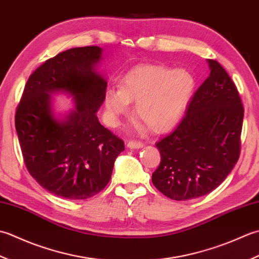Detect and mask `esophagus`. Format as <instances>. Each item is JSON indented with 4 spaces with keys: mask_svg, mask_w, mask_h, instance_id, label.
I'll return each mask as SVG.
<instances>
[{
    "mask_svg": "<svg viewBox=\"0 0 259 259\" xmlns=\"http://www.w3.org/2000/svg\"><path fill=\"white\" fill-rule=\"evenodd\" d=\"M126 145H127L128 149H141V147H143V143L137 141H128Z\"/></svg>",
    "mask_w": 259,
    "mask_h": 259,
    "instance_id": "34e87169",
    "label": "esophagus"
}]
</instances>
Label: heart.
<instances>
[{
	"mask_svg": "<svg viewBox=\"0 0 259 259\" xmlns=\"http://www.w3.org/2000/svg\"><path fill=\"white\" fill-rule=\"evenodd\" d=\"M194 88L196 79L187 69L145 65L126 73L119 89H107L104 103L112 125L128 113L130 103H136V117L159 134L178 123Z\"/></svg>",
	"mask_w": 259,
	"mask_h": 259,
	"instance_id": "1",
	"label": "heart"
}]
</instances>
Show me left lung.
<instances>
[{
  "label": "left lung",
  "mask_w": 259,
  "mask_h": 259,
  "mask_svg": "<svg viewBox=\"0 0 259 259\" xmlns=\"http://www.w3.org/2000/svg\"><path fill=\"white\" fill-rule=\"evenodd\" d=\"M210 75L171 134L155 144L161 163L152 182L164 196L186 201L213 191L238 161L244 108L223 66L207 60Z\"/></svg>",
  "instance_id": "1"
}]
</instances>
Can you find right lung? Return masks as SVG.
Listing matches in <instances>:
<instances>
[{"label":"right lung","instance_id":"1","mask_svg":"<svg viewBox=\"0 0 259 259\" xmlns=\"http://www.w3.org/2000/svg\"><path fill=\"white\" fill-rule=\"evenodd\" d=\"M99 47L72 48L41 65L26 81L15 113L21 151L31 176L58 197L83 200L107 186L124 142L97 117L107 81L97 70ZM65 93L74 108L61 116L52 96Z\"/></svg>","mask_w":259,"mask_h":259}]
</instances>
